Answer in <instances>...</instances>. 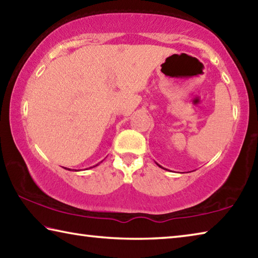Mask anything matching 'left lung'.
Returning <instances> with one entry per match:
<instances>
[{
  "mask_svg": "<svg viewBox=\"0 0 258 258\" xmlns=\"http://www.w3.org/2000/svg\"><path fill=\"white\" fill-rule=\"evenodd\" d=\"M158 166H159V165H158ZM159 167H161V166H159Z\"/></svg>",
  "mask_w": 258,
  "mask_h": 258,
  "instance_id": "obj_1",
  "label": "left lung"
}]
</instances>
